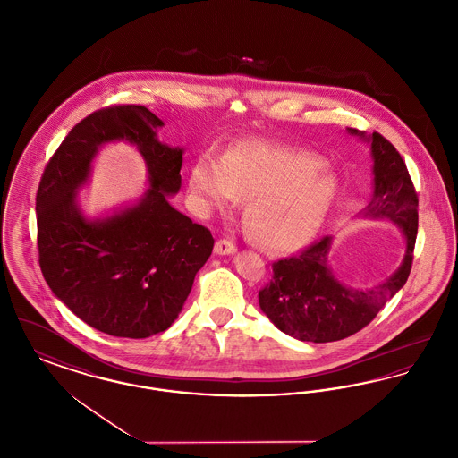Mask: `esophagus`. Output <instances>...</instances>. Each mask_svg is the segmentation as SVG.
Masks as SVG:
<instances>
[{
	"label": "esophagus",
	"instance_id": "obj_1",
	"mask_svg": "<svg viewBox=\"0 0 458 458\" xmlns=\"http://www.w3.org/2000/svg\"><path fill=\"white\" fill-rule=\"evenodd\" d=\"M235 250H237V247H235V243L232 240L221 239L215 245V252L219 254V256H230Z\"/></svg>",
	"mask_w": 458,
	"mask_h": 458
}]
</instances>
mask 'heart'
<instances>
[{"instance_id": "heart-1", "label": "heart", "mask_w": 458, "mask_h": 458, "mask_svg": "<svg viewBox=\"0 0 458 458\" xmlns=\"http://www.w3.org/2000/svg\"><path fill=\"white\" fill-rule=\"evenodd\" d=\"M316 154L245 142L221 159L206 153L191 170V191L204 208L230 209L252 197L247 219L262 243L288 250L316 235L338 196V178Z\"/></svg>"}]
</instances>
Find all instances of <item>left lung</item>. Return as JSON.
Segmentation results:
<instances>
[{"label":"left lung","mask_w":458,"mask_h":458,"mask_svg":"<svg viewBox=\"0 0 458 458\" xmlns=\"http://www.w3.org/2000/svg\"><path fill=\"white\" fill-rule=\"evenodd\" d=\"M349 131L369 142L374 161V191L360 215L390 219L400 226L407 240V252L388 280L364 290L350 288L335 278L327 235L312 242L299 256L273 262V278L259 290V305L275 327L302 342H336L368 327L405 284L412 269L419 219L412 178L402 156L381 133Z\"/></svg>","instance_id":"left-lung-1"}]
</instances>
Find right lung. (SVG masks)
I'll return each mask as SVG.
<instances>
[{
	"label": "right lung",
	"mask_w": 458,
	"mask_h": 458,
	"mask_svg": "<svg viewBox=\"0 0 458 458\" xmlns=\"http://www.w3.org/2000/svg\"><path fill=\"white\" fill-rule=\"evenodd\" d=\"M163 125L139 105L90 113L46 165L36 196L46 284L77 318L111 336L148 338L172 327L215 245L206 226L168 202L182 185L183 149L156 139ZM113 140L143 154L152 187L135 207L88 220L76 192L98 148Z\"/></svg>",
	"instance_id": "right-lung-1"
}]
</instances>
